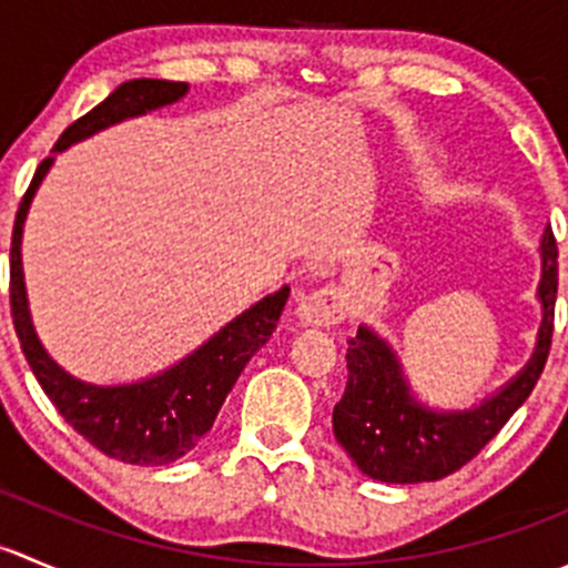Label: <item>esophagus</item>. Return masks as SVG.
I'll return each instance as SVG.
<instances>
[{"instance_id":"1","label":"esophagus","mask_w":568,"mask_h":568,"mask_svg":"<svg viewBox=\"0 0 568 568\" xmlns=\"http://www.w3.org/2000/svg\"><path fill=\"white\" fill-rule=\"evenodd\" d=\"M346 291L337 285H324V288L302 296L296 305V316L307 326H332L346 318Z\"/></svg>"}]
</instances>
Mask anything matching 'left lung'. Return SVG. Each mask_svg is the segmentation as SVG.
<instances>
[{
	"label": "left lung",
	"instance_id": "8db88e82",
	"mask_svg": "<svg viewBox=\"0 0 568 568\" xmlns=\"http://www.w3.org/2000/svg\"><path fill=\"white\" fill-rule=\"evenodd\" d=\"M541 326L536 348L508 385L473 409H428L409 390L398 357L374 329L359 326L348 341V382L332 412V432L368 478L385 484H423L456 473L528 400L552 346L558 296V244L552 231L541 239Z\"/></svg>",
	"mask_w": 568,
	"mask_h": 568
}]
</instances>
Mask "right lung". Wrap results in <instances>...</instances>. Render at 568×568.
I'll return each instance as SVG.
<instances>
[{
    "label": "right lung",
    "instance_id": "obj_1",
    "mask_svg": "<svg viewBox=\"0 0 568 568\" xmlns=\"http://www.w3.org/2000/svg\"><path fill=\"white\" fill-rule=\"evenodd\" d=\"M186 82H168V79L123 82L99 106H93L84 118L62 131L54 153H62L73 142L88 140L109 125L175 104L178 99L186 95ZM51 164H54V156L43 159L32 175L30 189L21 197L13 242H10V313H13L21 352H24L38 385L49 395L57 412L65 417L68 426L77 428L109 459L140 464V467H159V464L181 459L211 432L227 393L242 376L244 365L277 329L280 313L288 302L291 288L283 285L274 294L263 296L250 311H244L231 324L222 326L214 337H209L197 352L151 379L109 387L77 379L62 365H57L43 343L38 341L30 305H27L24 268H21V233H24L27 211H30L32 197Z\"/></svg>",
    "mask_w": 568,
    "mask_h": 568
}]
</instances>
